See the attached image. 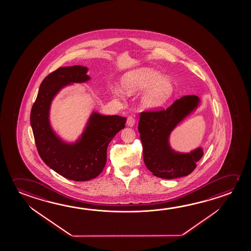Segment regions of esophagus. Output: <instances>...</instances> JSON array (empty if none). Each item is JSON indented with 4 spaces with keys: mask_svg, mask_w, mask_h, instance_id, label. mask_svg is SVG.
Returning a JSON list of instances; mask_svg holds the SVG:
<instances>
[{
    "mask_svg": "<svg viewBox=\"0 0 251 251\" xmlns=\"http://www.w3.org/2000/svg\"><path fill=\"white\" fill-rule=\"evenodd\" d=\"M136 123V119L132 116V115H129L128 117H127V126H129V127H133L134 126V124Z\"/></svg>",
    "mask_w": 251,
    "mask_h": 251,
    "instance_id": "1",
    "label": "esophagus"
}]
</instances>
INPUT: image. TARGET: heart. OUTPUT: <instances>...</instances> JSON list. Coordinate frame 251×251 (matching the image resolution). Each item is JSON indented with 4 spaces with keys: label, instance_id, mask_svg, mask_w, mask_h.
<instances>
[{
    "label": "heart",
    "instance_id": "obj_1",
    "mask_svg": "<svg viewBox=\"0 0 251 251\" xmlns=\"http://www.w3.org/2000/svg\"><path fill=\"white\" fill-rule=\"evenodd\" d=\"M124 91L135 94L147 88L141 98L143 107L155 108L168 100L173 93L171 78L162 77V74L149 67H140L130 71L122 78Z\"/></svg>",
    "mask_w": 251,
    "mask_h": 251
}]
</instances>
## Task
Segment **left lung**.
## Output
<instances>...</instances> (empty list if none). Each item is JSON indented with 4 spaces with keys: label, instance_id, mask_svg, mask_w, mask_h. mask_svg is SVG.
<instances>
[{
    "label": "left lung",
    "instance_id": "8db88e82",
    "mask_svg": "<svg viewBox=\"0 0 251 251\" xmlns=\"http://www.w3.org/2000/svg\"><path fill=\"white\" fill-rule=\"evenodd\" d=\"M199 101L196 95H185L165 109L140 113L138 130L144 163L154 176L173 179L187 176L196 168L203 150L198 148L190 153L173 151L168 139L174 127L197 107Z\"/></svg>",
    "mask_w": 251,
    "mask_h": 251
}]
</instances>
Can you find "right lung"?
Returning a JSON list of instances; mask_svg holds the SVG:
<instances>
[{"instance_id":"1","label":"right lung","mask_w":251,"mask_h":251,"mask_svg":"<svg viewBox=\"0 0 251 251\" xmlns=\"http://www.w3.org/2000/svg\"><path fill=\"white\" fill-rule=\"evenodd\" d=\"M86 72L85 66H74L50 73L42 81L30 111L35 144L42 160L59 175L74 181L90 180L102 172L107 145L125 127L127 120L120 115L94 113L76 144H66L56 136L48 119L51 100L67 84L88 80Z\"/></svg>"}]
</instances>
